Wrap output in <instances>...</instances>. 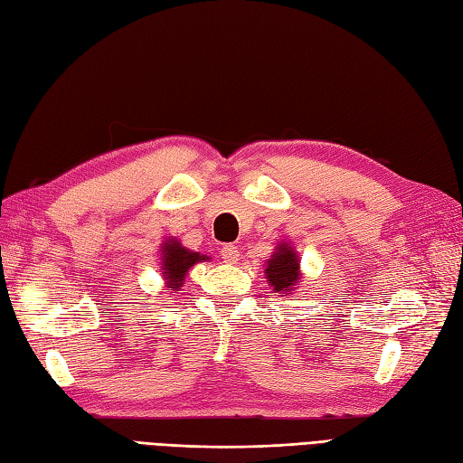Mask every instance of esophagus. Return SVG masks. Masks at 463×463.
I'll return each instance as SVG.
<instances>
[{
    "label": "esophagus",
    "mask_w": 463,
    "mask_h": 463,
    "mask_svg": "<svg viewBox=\"0 0 463 463\" xmlns=\"http://www.w3.org/2000/svg\"><path fill=\"white\" fill-rule=\"evenodd\" d=\"M221 256H222V260L227 262V264H236V262L241 260V252H239V249H236V246H232V244L222 246Z\"/></svg>",
    "instance_id": "34e87169"
}]
</instances>
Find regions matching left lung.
Segmentation results:
<instances>
[{
    "instance_id": "1",
    "label": "left lung",
    "mask_w": 463,
    "mask_h": 463,
    "mask_svg": "<svg viewBox=\"0 0 463 463\" xmlns=\"http://www.w3.org/2000/svg\"><path fill=\"white\" fill-rule=\"evenodd\" d=\"M266 282L276 294H294L302 280V264L292 242H278L264 268Z\"/></svg>"
}]
</instances>
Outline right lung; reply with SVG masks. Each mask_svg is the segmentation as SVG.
Returning a JSON list of instances; mask_svg holds the SVG:
<instances>
[{
    "label": "right lung",
    "instance_id": "obj_1",
    "mask_svg": "<svg viewBox=\"0 0 463 463\" xmlns=\"http://www.w3.org/2000/svg\"><path fill=\"white\" fill-rule=\"evenodd\" d=\"M159 252V272L164 276L165 288L175 289V292H179L183 284H185V276L193 266L211 260V256L193 252L187 246H183L177 236H169V239L161 242Z\"/></svg>",
    "mask_w": 463,
    "mask_h": 463
}]
</instances>
